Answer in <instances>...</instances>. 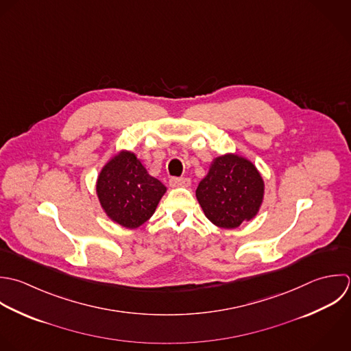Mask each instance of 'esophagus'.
Masks as SVG:
<instances>
[{"instance_id":"1","label":"esophagus","mask_w":351,"mask_h":351,"mask_svg":"<svg viewBox=\"0 0 351 351\" xmlns=\"http://www.w3.org/2000/svg\"><path fill=\"white\" fill-rule=\"evenodd\" d=\"M191 180L189 178H171L169 186L171 187H190Z\"/></svg>"}]
</instances>
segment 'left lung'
<instances>
[{"label":"left lung","instance_id":"left-lung-1","mask_svg":"<svg viewBox=\"0 0 351 351\" xmlns=\"http://www.w3.org/2000/svg\"><path fill=\"white\" fill-rule=\"evenodd\" d=\"M264 194L265 183L260 171L238 153L216 157L195 191L208 220L226 230L253 220L261 209Z\"/></svg>","mask_w":351,"mask_h":351}]
</instances>
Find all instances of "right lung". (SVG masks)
<instances>
[{"label":"right lung","mask_w":351,"mask_h":351,"mask_svg":"<svg viewBox=\"0 0 351 351\" xmlns=\"http://www.w3.org/2000/svg\"><path fill=\"white\" fill-rule=\"evenodd\" d=\"M167 187L143 167L136 154L121 149L112 156L95 183L99 205L113 223L135 230L157 209Z\"/></svg>","instance_id":"right-lung-1"}]
</instances>
